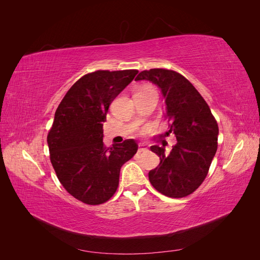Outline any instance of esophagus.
Masks as SVG:
<instances>
[{"label": "esophagus", "instance_id": "esophagus-1", "mask_svg": "<svg viewBox=\"0 0 260 260\" xmlns=\"http://www.w3.org/2000/svg\"><path fill=\"white\" fill-rule=\"evenodd\" d=\"M145 151H147L146 145L140 144V145H139V148H138V153H142V152H145Z\"/></svg>", "mask_w": 260, "mask_h": 260}]
</instances>
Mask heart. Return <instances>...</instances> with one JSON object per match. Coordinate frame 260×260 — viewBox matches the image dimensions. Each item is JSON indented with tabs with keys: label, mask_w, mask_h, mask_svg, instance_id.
Returning a JSON list of instances; mask_svg holds the SVG:
<instances>
[{
	"label": "heart",
	"mask_w": 260,
	"mask_h": 260,
	"mask_svg": "<svg viewBox=\"0 0 260 260\" xmlns=\"http://www.w3.org/2000/svg\"><path fill=\"white\" fill-rule=\"evenodd\" d=\"M145 90H146V89H145Z\"/></svg>",
	"instance_id": "b5f03b06"
}]
</instances>
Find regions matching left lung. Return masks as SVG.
<instances>
[{
	"label": "left lung",
	"instance_id": "1",
	"mask_svg": "<svg viewBox=\"0 0 260 260\" xmlns=\"http://www.w3.org/2000/svg\"><path fill=\"white\" fill-rule=\"evenodd\" d=\"M156 84L166 102L165 118L177 143L170 153L165 146L153 145L151 151L160 162L148 172L149 182L159 193L179 199L190 195L205 180L217 152L219 129L205 100L186 78L174 70H144L136 81Z\"/></svg>",
	"mask_w": 260,
	"mask_h": 260
}]
</instances>
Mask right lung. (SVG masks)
Listing matches in <instances>:
<instances>
[{
	"mask_svg": "<svg viewBox=\"0 0 260 260\" xmlns=\"http://www.w3.org/2000/svg\"><path fill=\"white\" fill-rule=\"evenodd\" d=\"M138 73L98 70L85 75L69 89L55 112L48 136L53 168L66 191L89 205L112 198L121 166L138 151L133 139L112 147L103 143L109 105Z\"/></svg>",
	"mask_w": 260,
	"mask_h": 260,
	"instance_id": "right-lung-1",
	"label": "right lung"
}]
</instances>
